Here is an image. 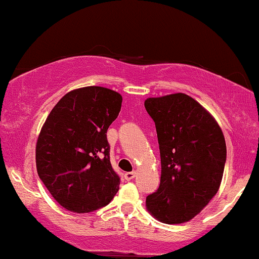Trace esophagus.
I'll list each match as a JSON object with an SVG mask.
<instances>
[{
  "instance_id": "esophagus-1",
  "label": "esophagus",
  "mask_w": 259,
  "mask_h": 259,
  "mask_svg": "<svg viewBox=\"0 0 259 259\" xmlns=\"http://www.w3.org/2000/svg\"><path fill=\"white\" fill-rule=\"evenodd\" d=\"M136 175V171H127V173L124 174V178H125V180H132L135 178Z\"/></svg>"
}]
</instances>
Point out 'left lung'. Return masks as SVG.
<instances>
[{"label": "left lung", "instance_id": "8db88e82", "mask_svg": "<svg viewBox=\"0 0 259 259\" xmlns=\"http://www.w3.org/2000/svg\"><path fill=\"white\" fill-rule=\"evenodd\" d=\"M145 108L156 124L160 184L146 197L148 212L165 224L191 221L221 186L227 145L209 112L185 94L150 97Z\"/></svg>", "mask_w": 259, "mask_h": 259}]
</instances>
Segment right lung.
Segmentation results:
<instances>
[{
  "mask_svg": "<svg viewBox=\"0 0 259 259\" xmlns=\"http://www.w3.org/2000/svg\"><path fill=\"white\" fill-rule=\"evenodd\" d=\"M123 97L101 86L65 94L53 107L36 144V169L52 197L65 209L89 213L105 207L119 190L109 159L107 130Z\"/></svg>",
  "mask_w": 259,
  "mask_h": 259,
  "instance_id": "right-lung-1",
  "label": "right lung"
}]
</instances>
